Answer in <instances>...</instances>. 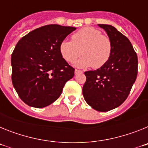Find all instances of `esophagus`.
I'll list each match as a JSON object with an SVG mask.
<instances>
[{"label": "esophagus", "mask_w": 148, "mask_h": 148, "mask_svg": "<svg viewBox=\"0 0 148 148\" xmlns=\"http://www.w3.org/2000/svg\"><path fill=\"white\" fill-rule=\"evenodd\" d=\"M82 73V70H77V69H75V75H77L78 73Z\"/></svg>", "instance_id": "1"}]
</instances>
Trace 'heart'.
Masks as SVG:
<instances>
[{"label": "heart", "instance_id": "1", "mask_svg": "<svg viewBox=\"0 0 148 148\" xmlns=\"http://www.w3.org/2000/svg\"><path fill=\"white\" fill-rule=\"evenodd\" d=\"M60 53L67 62L76 61L79 68L92 66L99 69L109 61L113 46L108 36L101 34L99 29L91 27H84L72 35V40H64L60 44Z\"/></svg>", "mask_w": 148, "mask_h": 148}]
</instances>
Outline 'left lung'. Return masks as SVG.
I'll return each instance as SVG.
<instances>
[{
	"label": "left lung",
	"mask_w": 148,
	"mask_h": 148,
	"mask_svg": "<svg viewBox=\"0 0 148 148\" xmlns=\"http://www.w3.org/2000/svg\"><path fill=\"white\" fill-rule=\"evenodd\" d=\"M110 39L109 61L94 71H87L83 95L86 102L100 112L118 108L127 98L138 73V58L129 39L114 27L98 24Z\"/></svg>",
	"instance_id": "8db88e82"
}]
</instances>
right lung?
Returning a JSON list of instances; mask_svg holds the SVG:
<instances>
[{"label": "right lung", "mask_w": 148, "mask_h": 148, "mask_svg": "<svg viewBox=\"0 0 148 148\" xmlns=\"http://www.w3.org/2000/svg\"><path fill=\"white\" fill-rule=\"evenodd\" d=\"M75 27L49 24L19 40L11 57L12 82L20 99L42 108L59 98L75 69L60 53V44Z\"/></svg>", "instance_id": "right-lung-1"}]
</instances>
